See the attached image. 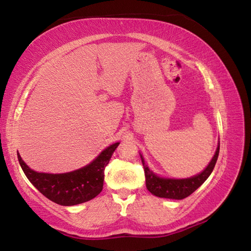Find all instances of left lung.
Returning <instances> with one entry per match:
<instances>
[{"mask_svg":"<svg viewBox=\"0 0 251 251\" xmlns=\"http://www.w3.org/2000/svg\"><path fill=\"white\" fill-rule=\"evenodd\" d=\"M219 155V144L214 157L208 165L205 171L201 172L199 175L186 178V179H169V178H160L156 176L150 168L146 166L145 160L142 157V163L144 166L146 178V187L150 192L160 198H169V199H184L192 195L198 187H201L214 169L216 161L218 159Z\"/></svg>","mask_w":251,"mask_h":251,"instance_id":"1","label":"left lung"}]
</instances>
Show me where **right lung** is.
<instances>
[{
  "label": "right lung",
  "mask_w": 251,
  "mask_h": 251,
  "mask_svg": "<svg viewBox=\"0 0 251 251\" xmlns=\"http://www.w3.org/2000/svg\"><path fill=\"white\" fill-rule=\"evenodd\" d=\"M120 143H115L100 152L90 165L65 174H45L32 171L18 152V158L25 176L46 198L62 206H74L91 201L103 189L105 167Z\"/></svg>",
  "instance_id": "right-lung-1"
}]
</instances>
